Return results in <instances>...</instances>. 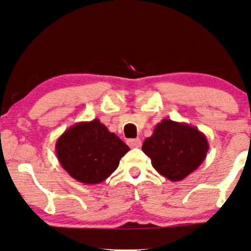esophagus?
<instances>
[{
  "instance_id": "1",
  "label": "esophagus",
  "mask_w": 251,
  "mask_h": 251,
  "mask_svg": "<svg viewBox=\"0 0 251 251\" xmlns=\"http://www.w3.org/2000/svg\"><path fill=\"white\" fill-rule=\"evenodd\" d=\"M127 144H128L129 147H132V149H135V147H140L141 140L139 138H137V139H129V140H127Z\"/></svg>"
}]
</instances>
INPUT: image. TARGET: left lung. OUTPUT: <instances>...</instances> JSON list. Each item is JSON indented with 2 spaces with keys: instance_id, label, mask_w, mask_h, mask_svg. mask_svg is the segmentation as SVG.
<instances>
[{
  "instance_id": "8db88e82",
  "label": "left lung",
  "mask_w": 251,
  "mask_h": 251,
  "mask_svg": "<svg viewBox=\"0 0 251 251\" xmlns=\"http://www.w3.org/2000/svg\"><path fill=\"white\" fill-rule=\"evenodd\" d=\"M209 144L202 132L185 123L162 119L145 139L143 151L154 170L171 181L183 180L206 159Z\"/></svg>"
}]
</instances>
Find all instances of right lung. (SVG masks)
<instances>
[{"label": "right lung", "instance_id": "1", "mask_svg": "<svg viewBox=\"0 0 251 251\" xmlns=\"http://www.w3.org/2000/svg\"><path fill=\"white\" fill-rule=\"evenodd\" d=\"M129 147L107 129L99 119L80 122L57 139L59 164L69 175L86 185L106 180Z\"/></svg>", "mask_w": 251, "mask_h": 251}]
</instances>
